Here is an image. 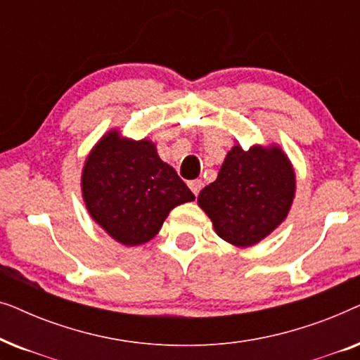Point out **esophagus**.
<instances>
[{"instance_id":"esophagus-1","label":"esophagus","mask_w":360,"mask_h":360,"mask_svg":"<svg viewBox=\"0 0 360 360\" xmlns=\"http://www.w3.org/2000/svg\"><path fill=\"white\" fill-rule=\"evenodd\" d=\"M188 186L191 188V191H193V193H195V196H198V195H200V191H201V188H203V181H201L200 179L191 180L190 184H188Z\"/></svg>"}]
</instances>
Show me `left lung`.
<instances>
[{
  "label": "left lung",
  "mask_w": 360,
  "mask_h": 360,
  "mask_svg": "<svg viewBox=\"0 0 360 360\" xmlns=\"http://www.w3.org/2000/svg\"><path fill=\"white\" fill-rule=\"evenodd\" d=\"M293 196L295 172L282 149L234 146L218 179L200 191L198 205L221 239L249 248L287 218Z\"/></svg>",
  "instance_id": "left-lung-1"
}]
</instances>
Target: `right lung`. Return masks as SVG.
<instances>
[{
	"instance_id": "add662e5",
	"label": "right lung",
	"mask_w": 360,
	"mask_h": 360,
	"mask_svg": "<svg viewBox=\"0 0 360 360\" xmlns=\"http://www.w3.org/2000/svg\"><path fill=\"white\" fill-rule=\"evenodd\" d=\"M82 191L91 218L124 245L150 240L170 210L195 200L150 141L122 139L116 131L108 132L88 155Z\"/></svg>"
}]
</instances>
